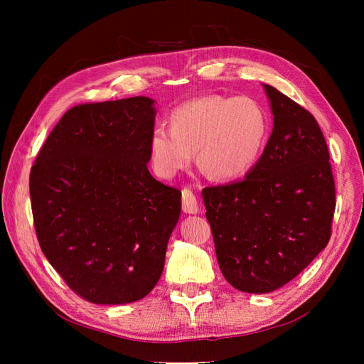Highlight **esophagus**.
I'll use <instances>...</instances> for the list:
<instances>
[{"instance_id":"1","label":"esophagus","mask_w":364,"mask_h":364,"mask_svg":"<svg viewBox=\"0 0 364 364\" xmlns=\"http://www.w3.org/2000/svg\"><path fill=\"white\" fill-rule=\"evenodd\" d=\"M182 209L186 214H196L199 211V205H197V199L191 188L182 190Z\"/></svg>"}]
</instances>
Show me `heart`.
I'll list each match as a JSON object with an SVG mask.
<instances>
[{"label":"heart","instance_id":"1","mask_svg":"<svg viewBox=\"0 0 364 364\" xmlns=\"http://www.w3.org/2000/svg\"><path fill=\"white\" fill-rule=\"evenodd\" d=\"M267 134V114L257 100L245 95H206L174 107L170 129L151 130L149 150L164 178L188 168L197 150L200 167L211 178L232 181L253 168Z\"/></svg>","mask_w":364,"mask_h":364}]
</instances>
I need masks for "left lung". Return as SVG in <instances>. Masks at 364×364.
<instances>
[{
	"label": "left lung",
	"instance_id": "obj_1",
	"mask_svg": "<svg viewBox=\"0 0 364 364\" xmlns=\"http://www.w3.org/2000/svg\"><path fill=\"white\" fill-rule=\"evenodd\" d=\"M273 130L243 181L202 191L217 261L240 291L270 293L296 278L331 238L336 185L316 118L264 85Z\"/></svg>",
	"mask_w": 364,
	"mask_h": 364
}]
</instances>
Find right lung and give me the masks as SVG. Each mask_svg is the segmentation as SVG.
<instances>
[{"label": "right lung", "mask_w": 364, "mask_h": 364, "mask_svg": "<svg viewBox=\"0 0 364 364\" xmlns=\"http://www.w3.org/2000/svg\"><path fill=\"white\" fill-rule=\"evenodd\" d=\"M155 115L149 97L74 106L31 167L39 246L87 302L139 301L162 274L182 193L147 168Z\"/></svg>", "instance_id": "add662e5"}]
</instances>
